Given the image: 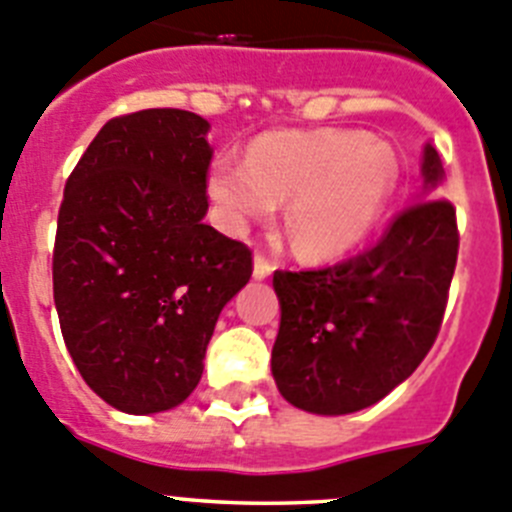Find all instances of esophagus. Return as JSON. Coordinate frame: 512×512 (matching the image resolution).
<instances>
[{"label":"esophagus","mask_w":512,"mask_h":512,"mask_svg":"<svg viewBox=\"0 0 512 512\" xmlns=\"http://www.w3.org/2000/svg\"><path fill=\"white\" fill-rule=\"evenodd\" d=\"M273 270H275L273 262L267 260V257L262 255V252H257V255H255V270H252V273H255V278H257V280L267 278V275L273 273Z\"/></svg>","instance_id":"esophagus-1"}]
</instances>
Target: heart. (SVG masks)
<instances>
[{
	"instance_id": "b5f03b06",
	"label": "heart",
	"mask_w": 512,
	"mask_h": 512,
	"mask_svg": "<svg viewBox=\"0 0 512 512\" xmlns=\"http://www.w3.org/2000/svg\"><path fill=\"white\" fill-rule=\"evenodd\" d=\"M398 165L388 147L347 130L267 132L247 158L224 153L209 173V193L224 222L242 229L288 199L293 245L326 257L370 234L393 196Z\"/></svg>"
}]
</instances>
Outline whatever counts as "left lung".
I'll return each mask as SVG.
<instances>
[{
	"mask_svg": "<svg viewBox=\"0 0 512 512\" xmlns=\"http://www.w3.org/2000/svg\"><path fill=\"white\" fill-rule=\"evenodd\" d=\"M428 199L390 219L375 245L316 270H275L280 329L273 377L288 403L344 416L411 377L444 321L459 252L457 209L431 188L439 153H423Z\"/></svg>",
	"mask_w": 512,
	"mask_h": 512,
	"instance_id": "left-lung-1",
	"label": "left lung"
}]
</instances>
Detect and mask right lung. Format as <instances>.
I'll use <instances>...</instances> for the list:
<instances>
[{
	"mask_svg": "<svg viewBox=\"0 0 512 512\" xmlns=\"http://www.w3.org/2000/svg\"><path fill=\"white\" fill-rule=\"evenodd\" d=\"M209 122L186 109L109 119L66 181L53 247L63 339L91 390L124 413L196 390L216 319L252 250L204 224Z\"/></svg>",
	"mask_w": 512,
	"mask_h": 512,
	"instance_id": "add662e5",
	"label": "right lung"
}]
</instances>
